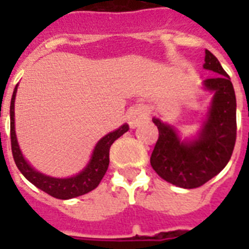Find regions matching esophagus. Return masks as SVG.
<instances>
[{"label":"esophagus","instance_id":"obj_1","mask_svg":"<svg viewBox=\"0 0 249 249\" xmlns=\"http://www.w3.org/2000/svg\"><path fill=\"white\" fill-rule=\"evenodd\" d=\"M148 115H150V111H148L146 106L137 105L128 111L126 120H128V124L130 125V128L134 129L137 126H140L141 124H143L144 121H147Z\"/></svg>","mask_w":249,"mask_h":249}]
</instances>
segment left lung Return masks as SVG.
Listing matches in <instances>:
<instances>
[{
  "label": "left lung",
  "mask_w": 249,
  "mask_h": 249,
  "mask_svg": "<svg viewBox=\"0 0 249 249\" xmlns=\"http://www.w3.org/2000/svg\"><path fill=\"white\" fill-rule=\"evenodd\" d=\"M205 70L218 73L207 79L204 88L213 91L207 119L195 140L181 141L177 130L154 117L159 138L151 154L152 169L182 189H196L224 169L236 141V99L230 77L218 59L205 50Z\"/></svg>",
  "instance_id": "left-lung-1"
}]
</instances>
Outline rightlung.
<instances>
[{
    "label": "right lung",
    "instance_id": "obj_1",
    "mask_svg": "<svg viewBox=\"0 0 249 249\" xmlns=\"http://www.w3.org/2000/svg\"><path fill=\"white\" fill-rule=\"evenodd\" d=\"M17 89L18 85L14 89L11 105H10V137H11V151H13L14 160H15L18 169L20 170L21 174L36 187L56 199H62V200L80 196V195L90 193L91 190L95 189L108 169L111 144L117 138H120L124 133L128 132L129 125L124 124L123 126L116 129L115 132L108 133L107 136L103 137L94 148L89 164L79 174L70 178H54L50 176H45L44 173L37 172L35 168H32L27 163V160L23 158V154L18 144L17 134H15V120H14V116H15L14 103H15Z\"/></svg>",
    "mask_w": 249,
    "mask_h": 249
}]
</instances>
